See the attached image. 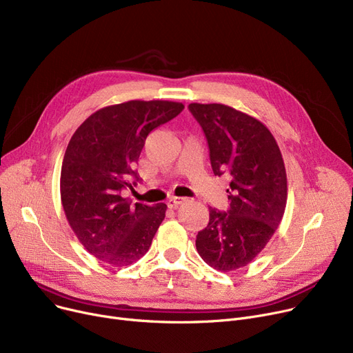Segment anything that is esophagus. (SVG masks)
<instances>
[{
  "mask_svg": "<svg viewBox=\"0 0 353 353\" xmlns=\"http://www.w3.org/2000/svg\"><path fill=\"white\" fill-rule=\"evenodd\" d=\"M188 199L184 197H172L169 201H167V205H169L170 209H177L180 205H183L184 201H186Z\"/></svg>",
  "mask_w": 353,
  "mask_h": 353,
  "instance_id": "1",
  "label": "esophagus"
}]
</instances>
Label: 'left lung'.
I'll return each instance as SVG.
<instances>
[{
	"instance_id": "8db88e82",
	"label": "left lung",
	"mask_w": 353,
	"mask_h": 353,
	"mask_svg": "<svg viewBox=\"0 0 353 353\" xmlns=\"http://www.w3.org/2000/svg\"><path fill=\"white\" fill-rule=\"evenodd\" d=\"M206 136L214 176H230L228 212L210 209L196 248L209 266L249 265L281 225L288 199L282 153L268 127L225 104H189Z\"/></svg>"
}]
</instances>
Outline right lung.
I'll use <instances>...</instances> for the list:
<instances>
[{"mask_svg":"<svg viewBox=\"0 0 353 353\" xmlns=\"http://www.w3.org/2000/svg\"><path fill=\"white\" fill-rule=\"evenodd\" d=\"M183 108L163 100L108 105L72 134L61 165L63 209L81 245L101 262L132 265L150 248L167 206L132 205L123 192L140 181L133 165L148 133Z\"/></svg>","mask_w":353,"mask_h":353,"instance_id":"obj_1","label":"right lung"}]
</instances>
